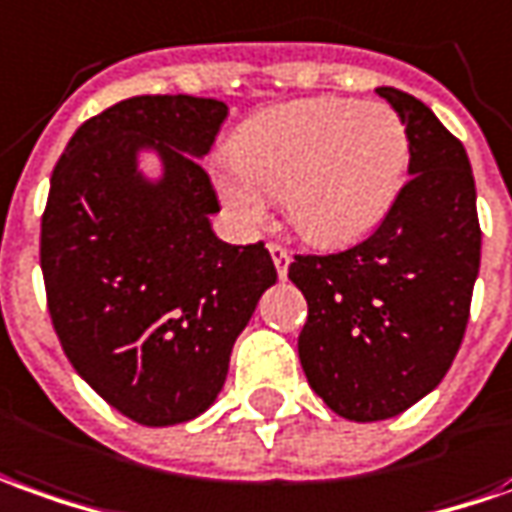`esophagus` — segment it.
<instances>
[{
	"mask_svg": "<svg viewBox=\"0 0 512 512\" xmlns=\"http://www.w3.org/2000/svg\"><path fill=\"white\" fill-rule=\"evenodd\" d=\"M270 250V256H273V264H276L278 270V278H287V270H290V250L284 248V245H278V242H270L267 245Z\"/></svg>",
	"mask_w": 512,
	"mask_h": 512,
	"instance_id": "1",
	"label": "esophagus"
}]
</instances>
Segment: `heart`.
Masks as SVG:
<instances>
[{"mask_svg": "<svg viewBox=\"0 0 512 512\" xmlns=\"http://www.w3.org/2000/svg\"><path fill=\"white\" fill-rule=\"evenodd\" d=\"M217 186L245 225L267 220V197H284L292 228L337 248L370 234L407 183L410 133L379 105L337 97L287 102L245 122Z\"/></svg>", "mask_w": 512, "mask_h": 512, "instance_id": "b5f03b06", "label": "heart"}]
</instances>
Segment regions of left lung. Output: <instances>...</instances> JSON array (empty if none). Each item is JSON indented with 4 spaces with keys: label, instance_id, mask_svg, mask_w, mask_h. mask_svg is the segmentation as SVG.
Wrapping results in <instances>:
<instances>
[{
    "label": "left lung",
    "instance_id": "obj_1",
    "mask_svg": "<svg viewBox=\"0 0 512 512\" xmlns=\"http://www.w3.org/2000/svg\"><path fill=\"white\" fill-rule=\"evenodd\" d=\"M410 133V181L357 245L295 256L290 281L309 315L303 373L329 410L384 421L432 393L463 343L482 231L474 172L460 139L424 102L376 88Z\"/></svg>",
    "mask_w": 512,
    "mask_h": 512
}]
</instances>
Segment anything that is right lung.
Returning <instances> with one entry per match:
<instances>
[{"mask_svg":"<svg viewBox=\"0 0 512 512\" xmlns=\"http://www.w3.org/2000/svg\"><path fill=\"white\" fill-rule=\"evenodd\" d=\"M225 116L209 97H130L83 122L52 169L41 217L52 326L72 368L142 426L209 410L278 278L264 242L211 231L220 203L197 158ZM142 149L162 158L158 182L138 169Z\"/></svg>","mask_w":512,"mask_h":512,"instance_id":"add662e5","label":"right lung"}]
</instances>
